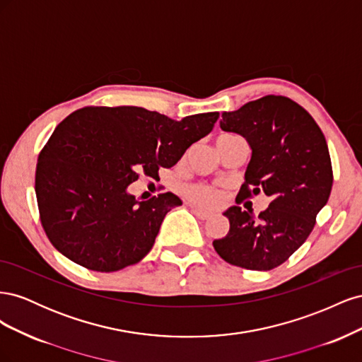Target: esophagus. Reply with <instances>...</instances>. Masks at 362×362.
Masks as SVG:
<instances>
[{
    "instance_id": "obj_1",
    "label": "esophagus",
    "mask_w": 362,
    "mask_h": 362,
    "mask_svg": "<svg viewBox=\"0 0 362 362\" xmlns=\"http://www.w3.org/2000/svg\"><path fill=\"white\" fill-rule=\"evenodd\" d=\"M189 206L192 208V211L198 216L199 218H202V221H205V218H208L211 216V213L210 211H206V210H204V208H199L198 205H194V204H189Z\"/></svg>"
}]
</instances>
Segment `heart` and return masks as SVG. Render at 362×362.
<instances>
[{
  "mask_svg": "<svg viewBox=\"0 0 362 362\" xmlns=\"http://www.w3.org/2000/svg\"><path fill=\"white\" fill-rule=\"evenodd\" d=\"M184 194H185V198L190 199L192 202L208 205V206L217 205L222 201L221 193L211 187H208V185H204V184L189 185V187L184 189Z\"/></svg>",
  "mask_w": 362,
  "mask_h": 362,
  "instance_id": "b5f03b06",
  "label": "heart"
}]
</instances>
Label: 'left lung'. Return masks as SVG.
I'll return each instance as SVG.
<instances>
[{
    "instance_id": "left-lung-1",
    "label": "left lung",
    "mask_w": 362,
    "mask_h": 362,
    "mask_svg": "<svg viewBox=\"0 0 362 362\" xmlns=\"http://www.w3.org/2000/svg\"><path fill=\"white\" fill-rule=\"evenodd\" d=\"M221 128L245 137L252 151L238 196L262 192L270 204L258 217L229 206L223 211L229 231L213 246L233 266L275 269L305 243L329 199L334 177L326 139L303 107L276 95L223 112Z\"/></svg>"
}]
</instances>
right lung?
I'll return each mask as SVG.
<instances>
[{
  "label": "right lung",
  "mask_w": 362,
  "mask_h": 362,
  "mask_svg": "<svg viewBox=\"0 0 362 362\" xmlns=\"http://www.w3.org/2000/svg\"><path fill=\"white\" fill-rule=\"evenodd\" d=\"M217 112L170 119L146 108L84 107L54 129L36 168L43 229L60 254L86 269L116 272L144 259L173 193L139 201L128 185L158 177L213 129Z\"/></svg>",
  "instance_id": "right-lung-1"
}]
</instances>
